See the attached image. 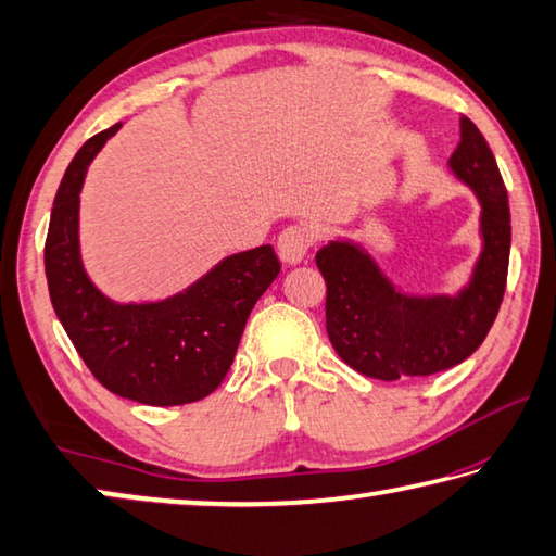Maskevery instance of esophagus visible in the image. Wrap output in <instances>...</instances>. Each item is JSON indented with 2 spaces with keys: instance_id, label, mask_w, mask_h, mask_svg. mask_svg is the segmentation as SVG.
I'll return each instance as SVG.
<instances>
[{
  "instance_id": "esophagus-1",
  "label": "esophagus",
  "mask_w": 556,
  "mask_h": 556,
  "mask_svg": "<svg viewBox=\"0 0 556 556\" xmlns=\"http://www.w3.org/2000/svg\"><path fill=\"white\" fill-rule=\"evenodd\" d=\"M314 244V232L306 228V225H289V228L281 230L277 240L279 260L285 265H299L301 260L308 255Z\"/></svg>"
}]
</instances>
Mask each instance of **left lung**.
<instances>
[{
    "label": "left lung",
    "instance_id": "1",
    "mask_svg": "<svg viewBox=\"0 0 556 556\" xmlns=\"http://www.w3.org/2000/svg\"><path fill=\"white\" fill-rule=\"evenodd\" d=\"M448 172L481 203V252L454 294H412L390 279L363 242L336 238L316 252L326 279V331L341 361L375 380L454 368L485 341L501 308L510 262V205L495 156L473 122L460 117Z\"/></svg>",
    "mask_w": 556,
    "mask_h": 556
}]
</instances>
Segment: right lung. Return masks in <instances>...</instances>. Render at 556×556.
I'll use <instances>...</instances> for the list:
<instances>
[{"label":"right lung","mask_w":556,"mask_h":556,"mask_svg":"<svg viewBox=\"0 0 556 556\" xmlns=\"http://www.w3.org/2000/svg\"><path fill=\"white\" fill-rule=\"evenodd\" d=\"M119 127L122 122L80 147L55 193L43 250L53 312L110 392L154 407L199 402L228 375L252 306L281 265L271 244H262L223 257L166 299L102 294L80 255V191L92 159Z\"/></svg>","instance_id":"1"}]
</instances>
